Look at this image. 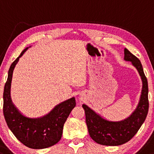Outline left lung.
Here are the masks:
<instances>
[{"mask_svg":"<svg viewBox=\"0 0 154 154\" xmlns=\"http://www.w3.org/2000/svg\"><path fill=\"white\" fill-rule=\"evenodd\" d=\"M124 60L131 62L135 67L143 83L139 103L130 116L120 122H111L102 118L86 105H82L85 110L86 123L89 135L93 140L103 146H120L130 140L145 122L148 112V81L143 72L142 64L139 59L126 48Z\"/></svg>","mask_w":154,"mask_h":154,"instance_id":"left-lung-1","label":"left lung"}]
</instances>
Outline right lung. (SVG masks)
Returning a JSON list of instances; mask_svg holds the SVG:
<instances>
[{
    "label": "right lung",
    "instance_id": "add662e5",
    "mask_svg": "<svg viewBox=\"0 0 154 154\" xmlns=\"http://www.w3.org/2000/svg\"><path fill=\"white\" fill-rule=\"evenodd\" d=\"M27 49L22 51L8 70L3 91V115L8 128L22 144L33 149H42L60 140L64 124L76 103L75 97H71L56 105L48 114L37 119L26 117L19 111L11 99L12 75L19 60Z\"/></svg>",
    "mask_w": 154,
    "mask_h": 154
}]
</instances>
